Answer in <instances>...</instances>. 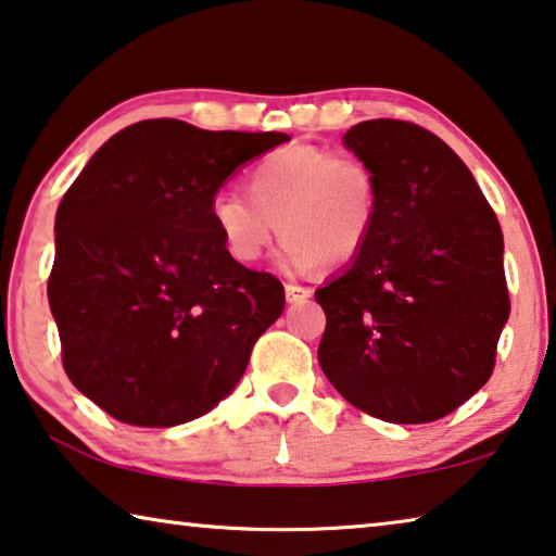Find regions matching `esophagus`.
<instances>
[{
    "mask_svg": "<svg viewBox=\"0 0 556 556\" xmlns=\"http://www.w3.org/2000/svg\"><path fill=\"white\" fill-rule=\"evenodd\" d=\"M285 292H287V302L296 304V302H306V300H309V296H312V287L292 285V281H289V285L285 287Z\"/></svg>",
    "mask_w": 556,
    "mask_h": 556,
    "instance_id": "obj_1",
    "label": "esophagus"
}]
</instances>
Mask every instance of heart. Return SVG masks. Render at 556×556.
<instances>
[{"label": "heart", "instance_id": "1", "mask_svg": "<svg viewBox=\"0 0 556 556\" xmlns=\"http://www.w3.org/2000/svg\"><path fill=\"white\" fill-rule=\"evenodd\" d=\"M247 197L210 199V219L231 260L254 264L285 237L281 262L294 271L352 264L379 219V179L354 152L300 144L277 149L244 177Z\"/></svg>", "mask_w": 556, "mask_h": 556}]
</instances>
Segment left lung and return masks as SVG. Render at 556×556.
Listing matches in <instances>:
<instances>
[{"label": "left lung", "instance_id": "1", "mask_svg": "<svg viewBox=\"0 0 556 556\" xmlns=\"http://www.w3.org/2000/svg\"><path fill=\"white\" fill-rule=\"evenodd\" d=\"M379 179V219L352 267L314 292L327 314L319 364L346 402L427 425L477 394L509 319L496 214L457 154L414 122L344 135Z\"/></svg>", "mask_w": 556, "mask_h": 556}]
</instances>
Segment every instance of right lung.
<instances>
[{
    "mask_svg": "<svg viewBox=\"0 0 556 556\" xmlns=\"http://www.w3.org/2000/svg\"><path fill=\"white\" fill-rule=\"evenodd\" d=\"M287 139L144 119L66 189L47 296L66 377L110 417L185 425L242 379L285 312V287L231 260L210 199L239 164Z\"/></svg>",
    "mask_w": 556,
    "mask_h": 556,
    "instance_id": "1",
    "label": "right lung"
}]
</instances>
